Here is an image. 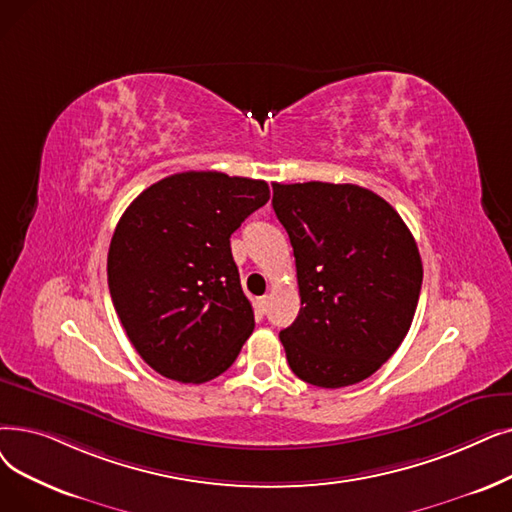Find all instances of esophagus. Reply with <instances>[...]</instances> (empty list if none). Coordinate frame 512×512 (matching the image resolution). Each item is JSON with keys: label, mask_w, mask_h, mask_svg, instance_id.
<instances>
[{"label": "esophagus", "mask_w": 512, "mask_h": 512, "mask_svg": "<svg viewBox=\"0 0 512 512\" xmlns=\"http://www.w3.org/2000/svg\"><path fill=\"white\" fill-rule=\"evenodd\" d=\"M268 303H270V297H268V295L257 297V309L261 311V314H265V311H268Z\"/></svg>", "instance_id": "obj_1"}]
</instances>
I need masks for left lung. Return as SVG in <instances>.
Listing matches in <instances>:
<instances>
[{
  "mask_svg": "<svg viewBox=\"0 0 512 512\" xmlns=\"http://www.w3.org/2000/svg\"><path fill=\"white\" fill-rule=\"evenodd\" d=\"M295 255L301 309L280 332L291 370L322 389L379 370L408 335L422 261L399 213L355 184H272Z\"/></svg>",
  "mask_w": 512,
  "mask_h": 512,
  "instance_id": "obj_1",
  "label": "left lung"
}]
</instances>
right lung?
I'll list each match as a JSON object with an SVG mask.
<instances>
[{"label":"right lung","mask_w":512,"mask_h":512,"mask_svg":"<svg viewBox=\"0 0 512 512\" xmlns=\"http://www.w3.org/2000/svg\"><path fill=\"white\" fill-rule=\"evenodd\" d=\"M270 201L263 180L186 171L146 188L108 249V288L142 360L180 383L226 372L255 328L230 236Z\"/></svg>","instance_id":"obj_1"}]
</instances>
